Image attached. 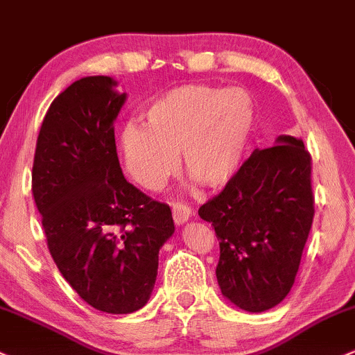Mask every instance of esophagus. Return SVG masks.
I'll list each match as a JSON object with an SVG mask.
<instances>
[{
    "instance_id": "1",
    "label": "esophagus",
    "mask_w": 355,
    "mask_h": 355,
    "mask_svg": "<svg viewBox=\"0 0 355 355\" xmlns=\"http://www.w3.org/2000/svg\"><path fill=\"white\" fill-rule=\"evenodd\" d=\"M171 216H173L175 224H184L192 216V209H190V205L182 204V202H173L171 204Z\"/></svg>"
}]
</instances>
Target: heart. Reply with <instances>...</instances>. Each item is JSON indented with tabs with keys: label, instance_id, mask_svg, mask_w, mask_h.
I'll return each instance as SVG.
<instances>
[{
	"label": "heart",
	"instance_id": "obj_1",
	"mask_svg": "<svg viewBox=\"0 0 355 355\" xmlns=\"http://www.w3.org/2000/svg\"><path fill=\"white\" fill-rule=\"evenodd\" d=\"M254 121V99L244 89L180 85L148 106L146 126L123 128L121 151L135 180L148 189H157L177 170L180 151L187 175L217 189L239 168Z\"/></svg>",
	"mask_w": 355,
	"mask_h": 355
}]
</instances>
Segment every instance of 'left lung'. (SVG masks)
<instances>
[{"label":"left lung","instance_id":"left-lung-1","mask_svg":"<svg viewBox=\"0 0 355 355\" xmlns=\"http://www.w3.org/2000/svg\"><path fill=\"white\" fill-rule=\"evenodd\" d=\"M276 143L252 151L198 209L219 239L222 295L246 311L270 310L290 293L315 214L311 155L293 136Z\"/></svg>","mask_w":355,"mask_h":355}]
</instances>
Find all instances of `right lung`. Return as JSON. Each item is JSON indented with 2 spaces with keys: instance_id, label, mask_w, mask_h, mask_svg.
<instances>
[{
  "instance_id": "obj_1",
  "label": "right lung",
  "mask_w": 355,
  "mask_h": 355,
  "mask_svg": "<svg viewBox=\"0 0 355 355\" xmlns=\"http://www.w3.org/2000/svg\"><path fill=\"white\" fill-rule=\"evenodd\" d=\"M111 77H84L50 104L35 148L32 192L46 246L80 298L131 313L150 298L171 210L124 178L112 121L124 94Z\"/></svg>"
}]
</instances>
